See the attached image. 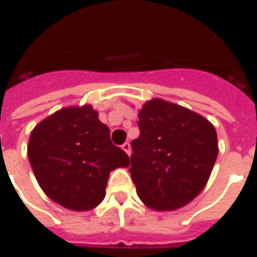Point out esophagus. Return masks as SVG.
I'll return each instance as SVG.
<instances>
[{"instance_id":"34e87169","label":"esophagus","mask_w":257,"mask_h":257,"mask_svg":"<svg viewBox=\"0 0 257 257\" xmlns=\"http://www.w3.org/2000/svg\"><path fill=\"white\" fill-rule=\"evenodd\" d=\"M122 150L125 151V153H126V154H128V156H131V145H129V142H125V143H123L122 145Z\"/></svg>"}]
</instances>
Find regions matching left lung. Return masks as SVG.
<instances>
[{"mask_svg":"<svg viewBox=\"0 0 257 257\" xmlns=\"http://www.w3.org/2000/svg\"><path fill=\"white\" fill-rule=\"evenodd\" d=\"M138 126L129 172L139 198L156 210L189 204L204 189L215 165L213 125L197 112L154 99L139 111Z\"/></svg>","mask_w":257,"mask_h":257,"instance_id":"left-lung-1","label":"left lung"}]
</instances>
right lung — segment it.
I'll use <instances>...</instances> for the list:
<instances>
[{
    "mask_svg": "<svg viewBox=\"0 0 257 257\" xmlns=\"http://www.w3.org/2000/svg\"><path fill=\"white\" fill-rule=\"evenodd\" d=\"M27 151L44 193L78 212L100 204L110 172L129 162L92 106L67 107L45 118L31 132Z\"/></svg>",
    "mask_w": 257,
    "mask_h": 257,
    "instance_id": "right-lung-1",
    "label": "right lung"
}]
</instances>
